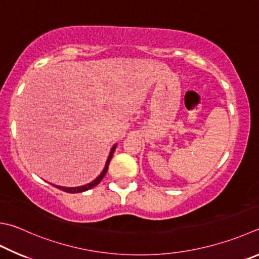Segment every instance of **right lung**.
Returning a JSON list of instances; mask_svg holds the SVG:
<instances>
[{
  "mask_svg": "<svg viewBox=\"0 0 259 259\" xmlns=\"http://www.w3.org/2000/svg\"><path fill=\"white\" fill-rule=\"evenodd\" d=\"M115 149H116V145H114V146H113V149H111V151H110L109 157H108V160H107L106 165H105V169L102 170V172L99 175V177H97V178L94 180V182H91L90 184H87V185H84V186H80V187H61V186H56V188L63 190V192L74 194V193H82V192H85V190H88V189H91V188H94L95 186H97V185H98V184L101 182L102 178H104V177H105V175L107 174V170H108V165H109V162H110L111 158H113V154H114V151H115Z\"/></svg>",
  "mask_w": 259,
  "mask_h": 259,
  "instance_id": "1",
  "label": "right lung"
}]
</instances>
